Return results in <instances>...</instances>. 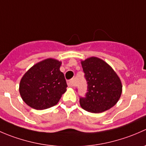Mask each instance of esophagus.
I'll return each instance as SVG.
<instances>
[{
	"label": "esophagus",
	"instance_id": "obj_1",
	"mask_svg": "<svg viewBox=\"0 0 146 146\" xmlns=\"http://www.w3.org/2000/svg\"><path fill=\"white\" fill-rule=\"evenodd\" d=\"M68 85L69 87H73L74 86V81H73V79H71V80H68Z\"/></svg>",
	"mask_w": 146,
	"mask_h": 146
}]
</instances>
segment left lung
<instances>
[{"label": "left lung", "mask_w": 146, "mask_h": 146, "mask_svg": "<svg viewBox=\"0 0 146 146\" xmlns=\"http://www.w3.org/2000/svg\"><path fill=\"white\" fill-rule=\"evenodd\" d=\"M88 90L80 97L83 110L101 113L114 106L120 98L122 85L120 79L108 64L102 59L91 57L81 62Z\"/></svg>", "instance_id": "obj_1"}]
</instances>
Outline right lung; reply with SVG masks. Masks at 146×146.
I'll use <instances>...</instances> for the list:
<instances>
[{"label": "right lung", "mask_w": 146, "mask_h": 146, "mask_svg": "<svg viewBox=\"0 0 146 146\" xmlns=\"http://www.w3.org/2000/svg\"><path fill=\"white\" fill-rule=\"evenodd\" d=\"M61 62L48 58L32 66L20 83L23 101L35 110H45L56 105L66 91L64 75L60 71Z\"/></svg>", "instance_id": "1"}]
</instances>
